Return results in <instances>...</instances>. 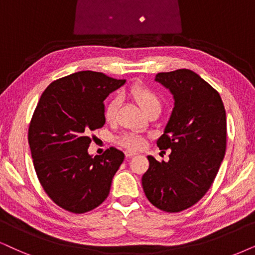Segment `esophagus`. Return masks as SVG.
I'll use <instances>...</instances> for the list:
<instances>
[{
  "label": "esophagus",
  "mask_w": 255,
  "mask_h": 255,
  "mask_svg": "<svg viewBox=\"0 0 255 255\" xmlns=\"http://www.w3.org/2000/svg\"><path fill=\"white\" fill-rule=\"evenodd\" d=\"M125 154H126V157H130V156H134V155H136V151H134V150H130V149H126L125 150Z\"/></svg>",
  "instance_id": "obj_1"
}]
</instances>
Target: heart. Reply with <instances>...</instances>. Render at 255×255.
<instances>
[{"label": "heart", "mask_w": 255, "mask_h": 255, "mask_svg": "<svg viewBox=\"0 0 255 255\" xmlns=\"http://www.w3.org/2000/svg\"><path fill=\"white\" fill-rule=\"evenodd\" d=\"M129 95L140 108L146 113L150 114L153 112L160 113L161 111V99L154 89L144 85H134L129 89ZM119 107L118 99H113L108 102L105 108V119L106 121L112 124L117 120V113ZM117 143L122 147L128 148L131 150H138L144 146V138L141 135L135 133H124L117 137Z\"/></svg>", "instance_id": "b5f03b06"}]
</instances>
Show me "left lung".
Returning a JSON list of instances; mask_svg holds the SVG:
<instances>
[{
    "instance_id": "left-lung-1",
    "label": "left lung",
    "mask_w": 255,
    "mask_h": 255,
    "mask_svg": "<svg viewBox=\"0 0 255 255\" xmlns=\"http://www.w3.org/2000/svg\"><path fill=\"white\" fill-rule=\"evenodd\" d=\"M157 82L174 95V108L157 147L169 160L148 156L142 188L153 206L178 213L202 199L213 183L226 151V111L220 94L189 69L157 73Z\"/></svg>"
}]
</instances>
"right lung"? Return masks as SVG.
<instances>
[{"label":"right lung","instance_id":"obj_1","mask_svg":"<svg viewBox=\"0 0 255 255\" xmlns=\"http://www.w3.org/2000/svg\"><path fill=\"white\" fill-rule=\"evenodd\" d=\"M125 82L83 70L51 82L38 100L28 129L34 168L46 194L64 211L87 213L107 199L125 154L111 147L92 157L88 147L106 122L105 99Z\"/></svg>","mask_w":255,"mask_h":255}]
</instances>
